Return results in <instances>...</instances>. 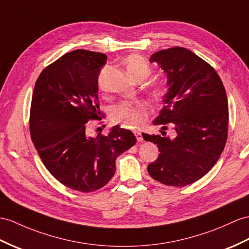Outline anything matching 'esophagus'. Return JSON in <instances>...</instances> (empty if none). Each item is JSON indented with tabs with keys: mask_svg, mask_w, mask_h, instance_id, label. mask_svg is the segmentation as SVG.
<instances>
[{
	"mask_svg": "<svg viewBox=\"0 0 249 249\" xmlns=\"http://www.w3.org/2000/svg\"><path fill=\"white\" fill-rule=\"evenodd\" d=\"M134 135L136 136V139H137V142H142L143 141V138H142V133L141 132H138V131H135L134 132Z\"/></svg>",
	"mask_w": 249,
	"mask_h": 249,
	"instance_id": "1",
	"label": "esophagus"
}]
</instances>
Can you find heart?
I'll return each mask as SVG.
<instances>
[{"mask_svg": "<svg viewBox=\"0 0 249 249\" xmlns=\"http://www.w3.org/2000/svg\"><path fill=\"white\" fill-rule=\"evenodd\" d=\"M124 65L129 75L135 79H145L151 74V68L147 60L138 54H131L125 59ZM165 84H157L153 89L155 97H161L165 94ZM149 107L143 102H130L124 101L112 108L111 119L115 124H123L130 129H134L141 125L144 118L148 116Z\"/></svg>", "mask_w": 249, "mask_h": 249, "instance_id": "obj_1", "label": "heart"}]
</instances>
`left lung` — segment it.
Returning <instances> with one entry per match:
<instances>
[{"mask_svg":"<svg viewBox=\"0 0 249 249\" xmlns=\"http://www.w3.org/2000/svg\"><path fill=\"white\" fill-rule=\"evenodd\" d=\"M168 78L163 107L154 124H171L173 138L142 134L157 144L160 155L148 166L150 177L160 183L184 187L207 174L221 156L228 134V101L215 70L195 53L171 47L153 53ZM162 129H167L166 125Z\"/></svg>","mask_w":249,"mask_h":249,"instance_id":"left-lung-1","label":"left lung"}]
</instances>
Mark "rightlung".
I'll list each match as a JSON object with an SVG mask.
<instances>
[{
    "mask_svg": "<svg viewBox=\"0 0 249 249\" xmlns=\"http://www.w3.org/2000/svg\"><path fill=\"white\" fill-rule=\"evenodd\" d=\"M107 59L86 50L63 54L42 71L30 106V136L42 162L60 183L84 193L106 186L116 171L115 160L136 142L118 125L106 136L89 135L88 121L104 116L97 94Z\"/></svg>",
    "mask_w": 249,
    "mask_h": 249,
    "instance_id": "add662e5",
    "label": "right lung"
}]
</instances>
